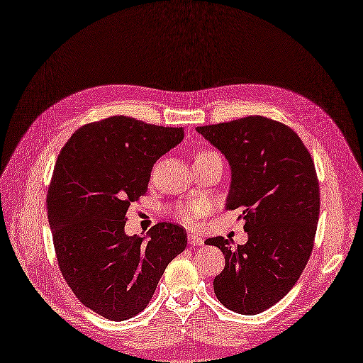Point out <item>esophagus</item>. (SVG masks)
<instances>
[{
	"label": "esophagus",
	"instance_id": "34e87169",
	"mask_svg": "<svg viewBox=\"0 0 363 363\" xmlns=\"http://www.w3.org/2000/svg\"><path fill=\"white\" fill-rule=\"evenodd\" d=\"M189 243L194 245V246H201L204 243V238L203 235H199L196 233H189Z\"/></svg>",
	"mask_w": 363,
	"mask_h": 363
}]
</instances>
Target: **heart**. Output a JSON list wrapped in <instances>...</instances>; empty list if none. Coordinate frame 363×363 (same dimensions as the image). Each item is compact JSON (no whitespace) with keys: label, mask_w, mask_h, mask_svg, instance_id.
<instances>
[{"label":"heart","mask_w":363,"mask_h":363,"mask_svg":"<svg viewBox=\"0 0 363 363\" xmlns=\"http://www.w3.org/2000/svg\"><path fill=\"white\" fill-rule=\"evenodd\" d=\"M206 152H211V151H203L199 152L198 156H201V154H206ZM204 211H206V203H201V201L189 203L177 207V215H179V217L186 223H194L198 218V215H201Z\"/></svg>","instance_id":"1"}]
</instances>
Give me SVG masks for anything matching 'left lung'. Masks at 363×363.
Returning <instances> with one entry per match:
<instances>
[{
	"mask_svg": "<svg viewBox=\"0 0 363 363\" xmlns=\"http://www.w3.org/2000/svg\"><path fill=\"white\" fill-rule=\"evenodd\" d=\"M230 167L226 209H243L248 242L207 238L225 254L213 291L229 311L256 315L291 290L309 262L320 213L313 160L295 130L265 117L198 126Z\"/></svg>",
	"mask_w": 363,
	"mask_h": 363,
	"instance_id": "8db88e82",
	"label": "left lung"
}]
</instances>
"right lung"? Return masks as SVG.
Returning a JSON list of instances; mask_svg holds the SVG:
<instances>
[{"instance_id":"add662e5","label":"right lung","mask_w":363,"mask_h":363,"mask_svg":"<svg viewBox=\"0 0 363 363\" xmlns=\"http://www.w3.org/2000/svg\"><path fill=\"white\" fill-rule=\"evenodd\" d=\"M182 138V128L118 115L79 128L59 154L46 203L60 272L81 303L107 320L142 312L186 250L187 233L173 223L146 237L125 233L156 160Z\"/></svg>"}]
</instances>
